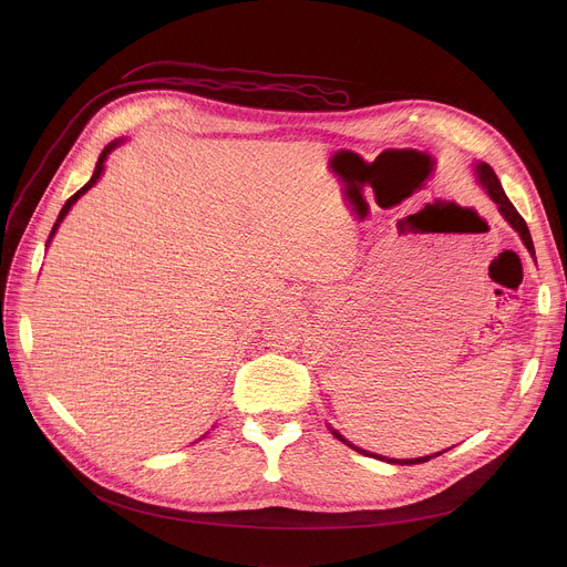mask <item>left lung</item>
I'll return each mask as SVG.
<instances>
[{"mask_svg":"<svg viewBox=\"0 0 567 567\" xmlns=\"http://www.w3.org/2000/svg\"><path fill=\"white\" fill-rule=\"evenodd\" d=\"M473 171H475V179H477V184L484 188V193H487L492 199H494V204L498 206V210H501V215L507 219V224L520 235V239H523V245H525V249L532 254V258H534V241H532V235H529V228H527V224H525V219L518 215V210L514 208V204L507 199V195H505V190H503V186H501V182H498V177H496V173H494V168L489 166V164H475L473 166ZM536 260V258H534ZM330 431H332V435L337 437V440H341L346 446H350V449H354L357 453H361V455H368V457H377V460H385V462H390V464H422V462H429L431 457H437V455H442L444 451H440V453H435V455H424V457H409V460H394V457H383V455H377V453H370V451H365V449H359V446H354L352 442H348L339 431H334L332 426H330Z\"/></svg>","mask_w":567,"mask_h":567,"instance_id":"left-lung-1","label":"left lung"}]
</instances>
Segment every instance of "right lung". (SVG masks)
Here are the masks:
<instances>
[{
  "label": "right lung",
  "instance_id": "1",
  "mask_svg": "<svg viewBox=\"0 0 567 567\" xmlns=\"http://www.w3.org/2000/svg\"><path fill=\"white\" fill-rule=\"evenodd\" d=\"M121 143H123V138H116V141H112L110 145H105V150L101 152V156H99V161H96V168H94V175H92V179H90V182H87V184H85L83 188H80V190H78L75 195H71V197L66 199V204L62 206V210H60V215H58V219H55V224H53V228H51V233H49V239H47V247L51 245V239H53V235H55L58 226L62 224V219L66 217V213L71 210V206H73V204H75V202H78L80 197H83V195H85V193H87L90 188H94V186H96V182H99V179L103 177V173H105V161H107V156H110V154H112V152H114V150H116V147H118Z\"/></svg>",
  "mask_w": 567,
  "mask_h": 567
}]
</instances>
